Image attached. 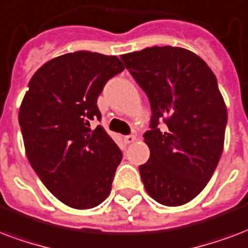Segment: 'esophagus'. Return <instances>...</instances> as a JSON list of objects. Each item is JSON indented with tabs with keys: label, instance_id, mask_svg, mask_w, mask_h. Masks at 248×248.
<instances>
[{
	"label": "esophagus",
	"instance_id": "1",
	"mask_svg": "<svg viewBox=\"0 0 248 248\" xmlns=\"http://www.w3.org/2000/svg\"><path fill=\"white\" fill-rule=\"evenodd\" d=\"M124 142L125 143H132V142L136 141V136H133V134H129V136H124Z\"/></svg>",
	"mask_w": 248,
	"mask_h": 248
}]
</instances>
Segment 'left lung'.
Instances as JSON below:
<instances>
[{"label": "left lung", "mask_w": 248, "mask_h": 248, "mask_svg": "<svg viewBox=\"0 0 248 248\" xmlns=\"http://www.w3.org/2000/svg\"><path fill=\"white\" fill-rule=\"evenodd\" d=\"M151 107L150 149L140 166L145 189L164 206H181L201 193L224 149L228 112L216 76L202 58L173 46H153L120 57Z\"/></svg>", "instance_id": "8db88e82"}]
</instances>
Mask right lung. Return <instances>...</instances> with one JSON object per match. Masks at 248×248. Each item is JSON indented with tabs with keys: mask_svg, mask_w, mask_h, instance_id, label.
<instances>
[{
	"mask_svg": "<svg viewBox=\"0 0 248 248\" xmlns=\"http://www.w3.org/2000/svg\"><path fill=\"white\" fill-rule=\"evenodd\" d=\"M124 71L120 59L92 51L61 55L36 71L19 110L27 158L42 184L78 210L110 194L123 153L102 125L97 99Z\"/></svg>",
	"mask_w": 248,
	"mask_h": 248,
	"instance_id": "add662e5",
	"label": "right lung"
}]
</instances>
